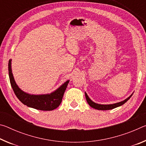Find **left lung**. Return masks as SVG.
<instances>
[{"instance_id":"obj_1","label":"left lung","mask_w":146,"mask_h":146,"mask_svg":"<svg viewBox=\"0 0 146 146\" xmlns=\"http://www.w3.org/2000/svg\"><path fill=\"white\" fill-rule=\"evenodd\" d=\"M133 94V93H132L129 97L127 98L126 99H125L124 100L122 101V102L113 104H105V105L104 104H97V103L93 102V101L90 99V97H88V95H87V93H86V92H85V96H86V100H87L88 104L90 105L91 108H95V109H96V110H112V109H114V108H116L117 107H119V106L123 105V104H125L131 97Z\"/></svg>"}]
</instances>
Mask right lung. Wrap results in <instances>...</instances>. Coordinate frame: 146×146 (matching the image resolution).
<instances>
[{
  "mask_svg": "<svg viewBox=\"0 0 146 146\" xmlns=\"http://www.w3.org/2000/svg\"><path fill=\"white\" fill-rule=\"evenodd\" d=\"M8 71L9 80L15 94L21 102L28 107L42 111H51L58 108L62 100L64 93L67 88L70 80H67L57 90L49 94L31 95L23 91L15 81L11 70V59L9 60Z\"/></svg>",
  "mask_w": 146,
  "mask_h": 146,
  "instance_id": "add662e5",
  "label": "right lung"
}]
</instances>
